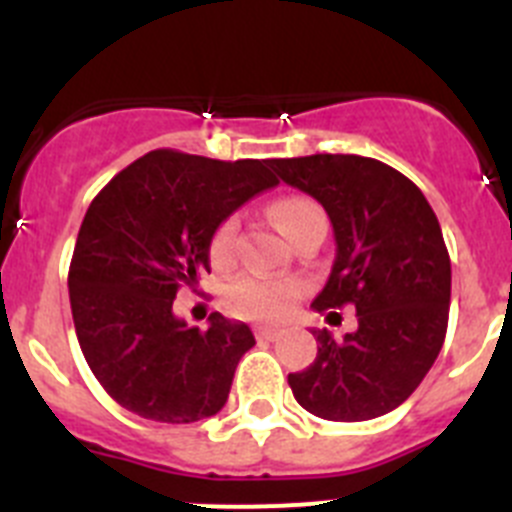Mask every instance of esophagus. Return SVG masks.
<instances>
[{
	"label": "esophagus",
	"instance_id": "34e87169",
	"mask_svg": "<svg viewBox=\"0 0 512 512\" xmlns=\"http://www.w3.org/2000/svg\"><path fill=\"white\" fill-rule=\"evenodd\" d=\"M255 336L260 339V342H273V339H278L280 336V329L278 326L260 324V326H255Z\"/></svg>",
	"mask_w": 512,
	"mask_h": 512
}]
</instances>
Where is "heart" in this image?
Segmentation results:
<instances>
[{
	"instance_id": "1",
	"label": "heart",
	"mask_w": 512,
	"mask_h": 512,
	"mask_svg": "<svg viewBox=\"0 0 512 512\" xmlns=\"http://www.w3.org/2000/svg\"><path fill=\"white\" fill-rule=\"evenodd\" d=\"M275 224L285 237H293L303 224L311 219H324V211L316 201L306 196H288V199L275 201L273 209ZM237 216H227L219 227L214 229L209 239V260L214 267H224L234 257V239H237ZM303 288L298 280L290 278H237L224 293V306L242 319L252 321H275L288 316L290 308L296 306Z\"/></svg>"
}]
</instances>
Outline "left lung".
<instances>
[{
    "label": "left lung",
    "instance_id": "left-lung-1",
    "mask_svg": "<svg viewBox=\"0 0 512 512\" xmlns=\"http://www.w3.org/2000/svg\"><path fill=\"white\" fill-rule=\"evenodd\" d=\"M288 186L326 209L336 257L313 308H357V331H313L319 354L288 375L298 403L326 421H370L411 398L449 324L451 262L439 219L413 181L362 155L273 160Z\"/></svg>",
    "mask_w": 512,
    "mask_h": 512
}]
</instances>
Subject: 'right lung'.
Instances as JSON below:
<instances>
[{"label":"right lung","instance_id":"obj_1","mask_svg":"<svg viewBox=\"0 0 512 512\" xmlns=\"http://www.w3.org/2000/svg\"><path fill=\"white\" fill-rule=\"evenodd\" d=\"M278 186L270 160L153 150L96 193L68 270L73 326L91 372L122 408L193 423L224 408L250 326L211 313L209 329L173 313L209 273V239L232 211Z\"/></svg>","mask_w":512,"mask_h":512}]
</instances>
